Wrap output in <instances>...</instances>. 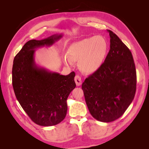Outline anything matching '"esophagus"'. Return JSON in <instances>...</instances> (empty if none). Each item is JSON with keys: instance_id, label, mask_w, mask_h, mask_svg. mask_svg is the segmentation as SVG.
Instances as JSON below:
<instances>
[{"instance_id": "esophagus-1", "label": "esophagus", "mask_w": 149, "mask_h": 149, "mask_svg": "<svg viewBox=\"0 0 149 149\" xmlns=\"http://www.w3.org/2000/svg\"><path fill=\"white\" fill-rule=\"evenodd\" d=\"M74 81H75L76 85L80 86L81 84H82L81 78L79 75H76L74 77Z\"/></svg>"}]
</instances>
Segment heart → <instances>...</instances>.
Listing matches in <instances>:
<instances>
[{
	"label": "heart",
	"mask_w": 149,
	"mask_h": 149,
	"mask_svg": "<svg viewBox=\"0 0 149 149\" xmlns=\"http://www.w3.org/2000/svg\"><path fill=\"white\" fill-rule=\"evenodd\" d=\"M108 52L107 40L98 35L72 44L64 57V61L69 65H73L74 61H79L81 70L85 73H93L103 65Z\"/></svg>",
	"instance_id": "heart-1"
}]
</instances>
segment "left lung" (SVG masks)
Masks as SVG:
<instances>
[{
	"mask_svg": "<svg viewBox=\"0 0 149 149\" xmlns=\"http://www.w3.org/2000/svg\"><path fill=\"white\" fill-rule=\"evenodd\" d=\"M110 49L100 69L86 78L82 89L94 119L109 123L119 119L132 102L137 75L132 53L112 31Z\"/></svg>",
	"mask_w": 149,
	"mask_h": 149,
	"instance_id": "obj_1",
	"label": "left lung"
}]
</instances>
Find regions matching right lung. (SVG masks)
<instances>
[{"label": "right lung", "mask_w": 149, "mask_h": 149, "mask_svg": "<svg viewBox=\"0 0 149 149\" xmlns=\"http://www.w3.org/2000/svg\"><path fill=\"white\" fill-rule=\"evenodd\" d=\"M62 37L54 35L42 40L26 42L13 60L12 85L18 101L33 123L55 125L67 112L66 100L75 88L74 71L66 76L38 67L34 60L35 48L50 46Z\"/></svg>", "instance_id": "obj_1"}]
</instances>
